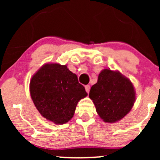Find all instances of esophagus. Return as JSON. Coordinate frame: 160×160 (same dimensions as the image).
<instances>
[{
    "instance_id": "obj_1",
    "label": "esophagus",
    "mask_w": 160,
    "mask_h": 160,
    "mask_svg": "<svg viewBox=\"0 0 160 160\" xmlns=\"http://www.w3.org/2000/svg\"><path fill=\"white\" fill-rule=\"evenodd\" d=\"M85 89H86L87 92L88 93L89 90H90V86H89V85H86V86H85Z\"/></svg>"
}]
</instances>
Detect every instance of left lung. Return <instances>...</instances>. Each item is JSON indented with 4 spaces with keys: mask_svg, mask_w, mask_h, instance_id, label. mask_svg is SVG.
Here are the masks:
<instances>
[{
    "mask_svg": "<svg viewBox=\"0 0 160 160\" xmlns=\"http://www.w3.org/2000/svg\"><path fill=\"white\" fill-rule=\"evenodd\" d=\"M89 97L100 117L104 122L114 123L132 109L135 91L130 80L119 71L104 69L98 76V82L91 87Z\"/></svg>",
    "mask_w": 160,
    "mask_h": 160,
    "instance_id": "8db88e82",
    "label": "left lung"
}]
</instances>
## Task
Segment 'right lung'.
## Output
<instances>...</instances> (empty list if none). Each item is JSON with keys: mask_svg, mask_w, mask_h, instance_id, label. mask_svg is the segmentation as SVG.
Returning <instances> with one entry per match:
<instances>
[{"mask_svg": "<svg viewBox=\"0 0 160 160\" xmlns=\"http://www.w3.org/2000/svg\"><path fill=\"white\" fill-rule=\"evenodd\" d=\"M30 92L41 116L57 124L69 122L78 102L87 95L77 76L58 63H47L32 76Z\"/></svg>", "mask_w": 160, "mask_h": 160, "instance_id": "obj_1", "label": "right lung"}]
</instances>
